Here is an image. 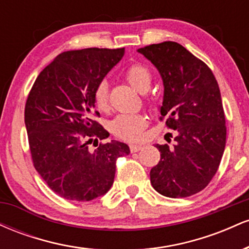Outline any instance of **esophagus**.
I'll return each instance as SVG.
<instances>
[{
    "label": "esophagus",
    "instance_id": "esophagus-1",
    "mask_svg": "<svg viewBox=\"0 0 249 249\" xmlns=\"http://www.w3.org/2000/svg\"><path fill=\"white\" fill-rule=\"evenodd\" d=\"M142 148V145H134V144H131L130 145L131 152H138V151H141Z\"/></svg>",
    "mask_w": 249,
    "mask_h": 249
}]
</instances>
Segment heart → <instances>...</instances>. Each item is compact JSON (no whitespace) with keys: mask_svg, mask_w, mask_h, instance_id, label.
<instances>
[{"mask_svg":"<svg viewBox=\"0 0 249 249\" xmlns=\"http://www.w3.org/2000/svg\"><path fill=\"white\" fill-rule=\"evenodd\" d=\"M125 77L134 90L138 92H146L151 85L152 76L150 70L144 64L137 63L127 68ZM95 107L101 111H105L108 107V90L107 82H101L93 93ZM146 117L141 113L134 115H121L111 124V130L119 138L125 141H137L141 137L142 131L146 127Z\"/></svg>","mask_w":249,"mask_h":249,"instance_id":"1","label":"heart"}]
</instances>
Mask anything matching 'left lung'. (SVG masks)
Returning <instances> with one entry per match:
<instances>
[{
    "label": "left lung",
    "instance_id": "left-lung-1",
    "mask_svg": "<svg viewBox=\"0 0 249 249\" xmlns=\"http://www.w3.org/2000/svg\"><path fill=\"white\" fill-rule=\"evenodd\" d=\"M138 53L160 73V115L167 118V127L177 131L173 147L156 145L160 161L151 168V184L168 198L193 196L210 184L225 151L226 122L218 82L204 62L177 42L151 44Z\"/></svg>",
    "mask_w": 249,
    "mask_h": 249
}]
</instances>
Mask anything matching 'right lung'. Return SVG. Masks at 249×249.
<instances>
[{
  "mask_svg": "<svg viewBox=\"0 0 249 249\" xmlns=\"http://www.w3.org/2000/svg\"><path fill=\"white\" fill-rule=\"evenodd\" d=\"M125 49L65 51L41 71L28 96L24 123L34 166L62 198L90 201L113 184L116 160L127 156L126 144L111 141L89 150L91 142L107 138L93 121V93ZM98 145V144H97Z\"/></svg>",
  "mask_w": 249,
  "mask_h": 249,
  "instance_id": "1",
  "label": "right lung"
}]
</instances>
